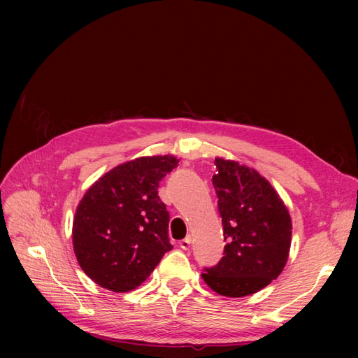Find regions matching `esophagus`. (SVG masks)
Masks as SVG:
<instances>
[{
	"label": "esophagus",
	"mask_w": 358,
	"mask_h": 358,
	"mask_svg": "<svg viewBox=\"0 0 358 358\" xmlns=\"http://www.w3.org/2000/svg\"><path fill=\"white\" fill-rule=\"evenodd\" d=\"M179 246H180L182 249H185V251H187V249H189V246H191V237L187 236L185 239H182V241L179 242Z\"/></svg>",
	"instance_id": "1"
}]
</instances>
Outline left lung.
Segmentation results:
<instances>
[{
  "mask_svg": "<svg viewBox=\"0 0 358 358\" xmlns=\"http://www.w3.org/2000/svg\"><path fill=\"white\" fill-rule=\"evenodd\" d=\"M212 178L224 229V257L204 267V282L221 296L254 294L276 279L288 259L291 218L273 187L255 170L215 158Z\"/></svg>",
  "mask_w": 358,
  "mask_h": 358,
  "instance_id": "left-lung-1",
  "label": "left lung"
}]
</instances>
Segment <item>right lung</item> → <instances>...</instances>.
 Instances as JSON below:
<instances>
[{
	"label": "right lung",
	"instance_id": "1",
	"mask_svg": "<svg viewBox=\"0 0 358 358\" xmlns=\"http://www.w3.org/2000/svg\"><path fill=\"white\" fill-rule=\"evenodd\" d=\"M171 155L142 157L106 173L86 191L73 222L83 272L115 292L137 288L173 248L159 182L178 167Z\"/></svg>",
	"mask_w": 358,
	"mask_h": 358
}]
</instances>
